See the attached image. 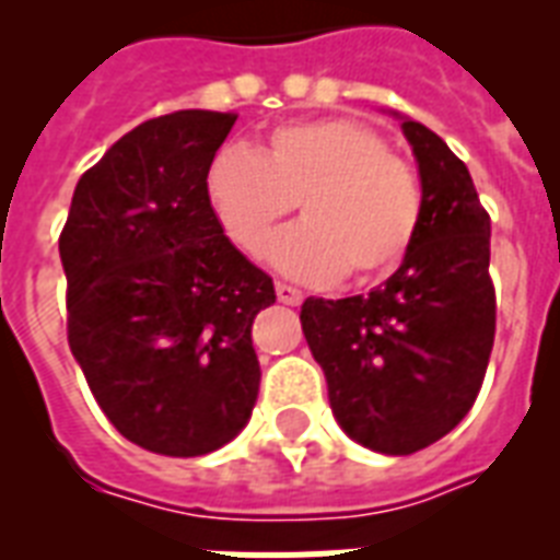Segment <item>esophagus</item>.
<instances>
[{
  "label": "esophagus",
  "mask_w": 560,
  "mask_h": 560,
  "mask_svg": "<svg viewBox=\"0 0 560 560\" xmlns=\"http://www.w3.org/2000/svg\"><path fill=\"white\" fill-rule=\"evenodd\" d=\"M276 296H279V302H284V305H299L302 302V290L293 288V284H288V281H276Z\"/></svg>",
  "instance_id": "obj_1"
}]
</instances>
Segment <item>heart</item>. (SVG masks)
<instances>
[{
  "instance_id": "1",
  "label": "heart",
  "mask_w": 560,
  "mask_h": 560,
  "mask_svg": "<svg viewBox=\"0 0 560 560\" xmlns=\"http://www.w3.org/2000/svg\"><path fill=\"white\" fill-rule=\"evenodd\" d=\"M206 197L220 229L249 258H261L299 202L305 223L272 244V261L311 281L386 276L407 258L424 218L418 171L351 118L293 121L276 127L255 153L220 151L206 171Z\"/></svg>"
}]
</instances>
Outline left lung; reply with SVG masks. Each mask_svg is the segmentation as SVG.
Returning <instances> with one entry per match:
<instances>
[{
    "mask_svg": "<svg viewBox=\"0 0 560 560\" xmlns=\"http://www.w3.org/2000/svg\"><path fill=\"white\" fill-rule=\"evenodd\" d=\"M400 127L424 186L416 244L369 296H311L299 314L334 418L389 456L424 451L468 416L497 328L491 218L474 179L430 127Z\"/></svg>",
    "mask_w": 560,
    "mask_h": 560,
    "instance_id": "8db88e82",
    "label": "left lung"
}]
</instances>
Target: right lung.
<instances>
[{
	"instance_id": "obj_1",
	"label": "right lung",
	"mask_w": 560,
	"mask_h": 560,
	"mask_svg": "<svg viewBox=\"0 0 560 560\" xmlns=\"http://www.w3.org/2000/svg\"><path fill=\"white\" fill-rule=\"evenodd\" d=\"M235 118L179 109L121 136L60 232L69 349L118 433L162 456L223 447L258 398L253 319L276 290L206 197Z\"/></svg>"
}]
</instances>
